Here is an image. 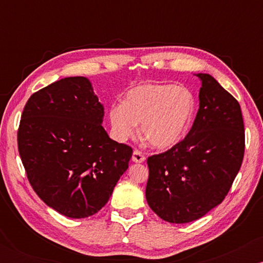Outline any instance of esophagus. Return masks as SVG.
<instances>
[{
	"mask_svg": "<svg viewBox=\"0 0 263 263\" xmlns=\"http://www.w3.org/2000/svg\"><path fill=\"white\" fill-rule=\"evenodd\" d=\"M132 161L136 163H142L146 161V157H144V155L140 149H135L134 155H132Z\"/></svg>",
	"mask_w": 263,
	"mask_h": 263,
	"instance_id": "34e87169",
	"label": "esophagus"
}]
</instances>
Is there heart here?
<instances>
[{
  "label": "heart",
  "instance_id": "b5f03b06",
  "mask_svg": "<svg viewBox=\"0 0 263 263\" xmlns=\"http://www.w3.org/2000/svg\"><path fill=\"white\" fill-rule=\"evenodd\" d=\"M195 112V98L185 86L146 84L126 93L110 108L114 137L126 141L141 123L143 137L156 148H170L185 136Z\"/></svg>",
  "mask_w": 263,
  "mask_h": 263
}]
</instances>
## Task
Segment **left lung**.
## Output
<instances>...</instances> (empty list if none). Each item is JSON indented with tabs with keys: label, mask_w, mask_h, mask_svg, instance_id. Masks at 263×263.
Wrapping results in <instances>:
<instances>
[{
	"label": "left lung",
	"mask_w": 263,
	"mask_h": 263,
	"mask_svg": "<svg viewBox=\"0 0 263 263\" xmlns=\"http://www.w3.org/2000/svg\"><path fill=\"white\" fill-rule=\"evenodd\" d=\"M194 123L171 149L148 157L146 199L159 218L173 224L200 219L224 200L242 164L245 127L236 99L209 74Z\"/></svg>",
	"instance_id": "obj_1"
}]
</instances>
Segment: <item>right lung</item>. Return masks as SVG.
<instances>
[{"label":"right lung","instance_id":"obj_1","mask_svg":"<svg viewBox=\"0 0 263 263\" xmlns=\"http://www.w3.org/2000/svg\"><path fill=\"white\" fill-rule=\"evenodd\" d=\"M104 107L84 77L34 92L21 116L18 152L33 190L68 218L91 216L128 168L132 148L102 127Z\"/></svg>","mask_w":263,"mask_h":263}]
</instances>
